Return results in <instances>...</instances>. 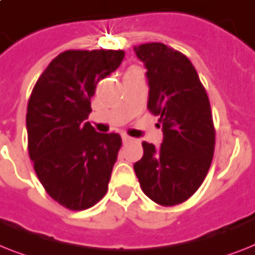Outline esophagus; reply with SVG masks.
Segmentation results:
<instances>
[{"label": "esophagus", "instance_id": "obj_1", "mask_svg": "<svg viewBox=\"0 0 255 255\" xmlns=\"http://www.w3.org/2000/svg\"><path fill=\"white\" fill-rule=\"evenodd\" d=\"M132 140H133V138L129 137V136H126V134L123 136V142H131Z\"/></svg>", "mask_w": 255, "mask_h": 255}]
</instances>
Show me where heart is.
<instances>
[{
  "label": "heart",
  "mask_w": 255,
  "mask_h": 255,
  "mask_svg": "<svg viewBox=\"0 0 255 255\" xmlns=\"http://www.w3.org/2000/svg\"><path fill=\"white\" fill-rule=\"evenodd\" d=\"M133 70H137V68H129V69H128V72H133ZM128 72H127V73H128Z\"/></svg>",
  "instance_id": "1"
}]
</instances>
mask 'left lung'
I'll use <instances>...</instances> for the list:
<instances>
[{
  "mask_svg": "<svg viewBox=\"0 0 255 255\" xmlns=\"http://www.w3.org/2000/svg\"><path fill=\"white\" fill-rule=\"evenodd\" d=\"M146 68L148 109L160 115L158 148L142 142L144 156L133 169L142 191L161 206L187 200L210 170L215 129L207 93L191 61L162 43L134 47Z\"/></svg>",
  "mask_w": 255,
  "mask_h": 255,
  "instance_id": "8db88e82",
  "label": "left lung"
}]
</instances>
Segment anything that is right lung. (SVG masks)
I'll list each match as a JSON object with an SVG mask.
<instances>
[{
    "mask_svg": "<svg viewBox=\"0 0 255 255\" xmlns=\"http://www.w3.org/2000/svg\"><path fill=\"white\" fill-rule=\"evenodd\" d=\"M123 51H65L36 81L26 115L28 154L49 196L69 210L106 195L122 137L86 122L99 81L117 70Z\"/></svg>",
    "mask_w": 255,
    "mask_h": 255,
    "instance_id": "right-lung-1",
    "label": "right lung"
}]
</instances>
